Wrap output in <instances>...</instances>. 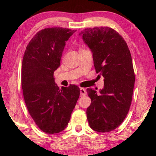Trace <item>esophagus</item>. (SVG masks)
<instances>
[{
    "instance_id": "34e87169",
    "label": "esophagus",
    "mask_w": 156,
    "mask_h": 156,
    "mask_svg": "<svg viewBox=\"0 0 156 156\" xmlns=\"http://www.w3.org/2000/svg\"><path fill=\"white\" fill-rule=\"evenodd\" d=\"M80 96H85V95L87 94V92H86L85 89L80 88Z\"/></svg>"
}]
</instances>
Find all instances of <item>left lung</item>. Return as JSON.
I'll list each match as a JSON object with an SVG mask.
<instances>
[{
    "label": "left lung",
    "mask_w": 156,
    "mask_h": 156,
    "mask_svg": "<svg viewBox=\"0 0 156 156\" xmlns=\"http://www.w3.org/2000/svg\"><path fill=\"white\" fill-rule=\"evenodd\" d=\"M79 35L93 54L97 73L104 77L100 94L87 89L91 100L87 118L93 130H114L125 120L130 108L135 74L127 44L117 31L108 27L87 28Z\"/></svg>",
    "instance_id": "1"
}]
</instances>
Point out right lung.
<instances>
[{
	"mask_svg": "<svg viewBox=\"0 0 156 156\" xmlns=\"http://www.w3.org/2000/svg\"><path fill=\"white\" fill-rule=\"evenodd\" d=\"M76 31L62 27L39 31L23 56L21 84L26 106L36 125L46 133H60L67 127L80 96L78 87L70 84L60 89L54 78L66 41Z\"/></svg>",
	"mask_w": 156,
	"mask_h": 156,
	"instance_id": "obj_1",
	"label": "right lung"
}]
</instances>
